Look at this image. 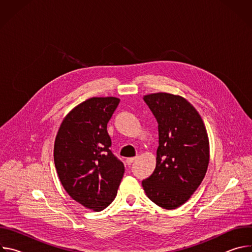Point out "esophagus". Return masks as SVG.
I'll return each instance as SVG.
<instances>
[{
    "label": "esophagus",
    "mask_w": 252,
    "mask_h": 252,
    "mask_svg": "<svg viewBox=\"0 0 252 252\" xmlns=\"http://www.w3.org/2000/svg\"><path fill=\"white\" fill-rule=\"evenodd\" d=\"M135 158H127L126 160V162L128 165H130V164L135 160Z\"/></svg>",
    "instance_id": "esophagus-1"
}]
</instances>
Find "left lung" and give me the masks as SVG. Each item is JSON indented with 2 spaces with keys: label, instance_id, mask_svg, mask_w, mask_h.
Returning <instances> with one entry per match:
<instances>
[{
  "label": "left lung",
  "instance_id": "1",
  "mask_svg": "<svg viewBox=\"0 0 252 252\" xmlns=\"http://www.w3.org/2000/svg\"><path fill=\"white\" fill-rule=\"evenodd\" d=\"M158 125L157 165L142 181L148 197L165 209L183 205L197 189L209 161V142L197 111L166 93L143 96Z\"/></svg>",
  "mask_w": 252,
  "mask_h": 252
}]
</instances>
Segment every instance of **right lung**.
Instances as JSON below:
<instances>
[{
    "label": "right lung",
    "instance_id": "1",
    "mask_svg": "<svg viewBox=\"0 0 252 252\" xmlns=\"http://www.w3.org/2000/svg\"><path fill=\"white\" fill-rule=\"evenodd\" d=\"M120 103L113 96L92 97L71 110L55 140L60 181L74 200L100 211L117 196L125 166L111 151L106 126Z\"/></svg>",
    "mask_w": 252,
    "mask_h": 252
}]
</instances>
